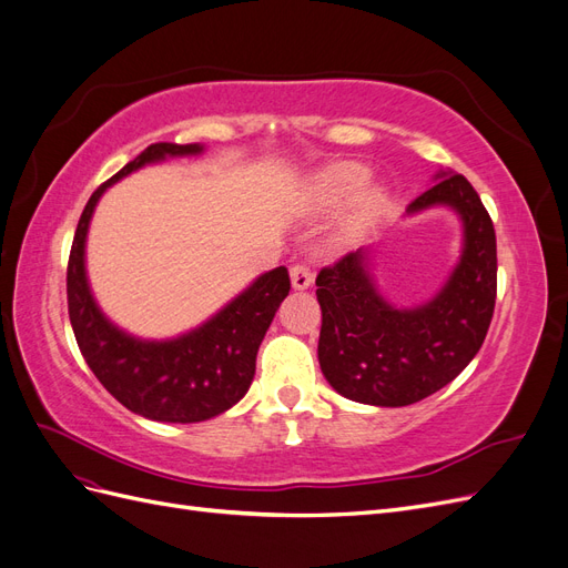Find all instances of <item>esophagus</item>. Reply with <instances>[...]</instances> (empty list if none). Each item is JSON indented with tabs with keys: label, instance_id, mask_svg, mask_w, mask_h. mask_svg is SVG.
<instances>
[{
	"label": "esophagus",
	"instance_id": "34e87169",
	"mask_svg": "<svg viewBox=\"0 0 568 568\" xmlns=\"http://www.w3.org/2000/svg\"><path fill=\"white\" fill-rule=\"evenodd\" d=\"M313 280H315V274L305 263H296L294 267H291V284H294V288H298V291L307 288L313 284Z\"/></svg>",
	"mask_w": 568,
	"mask_h": 568
}]
</instances>
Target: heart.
I'll use <instances>...</instances> for the list:
<instances>
[{
    "mask_svg": "<svg viewBox=\"0 0 568 568\" xmlns=\"http://www.w3.org/2000/svg\"><path fill=\"white\" fill-rule=\"evenodd\" d=\"M369 180V170L363 163L355 161H343L324 168L322 173L311 184V205L315 211H329L355 196L359 189H363ZM382 205V192H367L363 199L357 201L355 211L348 220V230L363 227L365 222L376 213Z\"/></svg>",
    "mask_w": 568,
    "mask_h": 568,
    "instance_id": "1",
    "label": "heart"
}]
</instances>
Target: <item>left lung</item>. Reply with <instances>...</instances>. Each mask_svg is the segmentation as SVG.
I'll return each mask as SVG.
<instances>
[{
  "mask_svg": "<svg viewBox=\"0 0 568 568\" xmlns=\"http://www.w3.org/2000/svg\"><path fill=\"white\" fill-rule=\"evenodd\" d=\"M450 205L464 222V251L450 282L415 311H395L376 294L365 251H353L317 274L322 374L341 395L365 405L403 407L450 384L484 346L497 296L493 220L464 175L438 182L407 205Z\"/></svg>",
  "mask_w": 568,
  "mask_h": 568,
  "instance_id": "1",
  "label": "left lung"
}]
</instances>
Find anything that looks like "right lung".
<instances>
[{
    "label": "right lung",
    "mask_w": 568,
    "mask_h": 568,
    "mask_svg": "<svg viewBox=\"0 0 568 568\" xmlns=\"http://www.w3.org/2000/svg\"><path fill=\"white\" fill-rule=\"evenodd\" d=\"M201 149L168 142L146 146L90 196L68 255V317L84 363L118 403L153 422H203L242 400L253 382L257 348L291 288L284 265L265 272L211 322L163 343L132 338L99 313L84 277V236L99 196L136 168Z\"/></svg>",
    "instance_id": "obj_1"
}]
</instances>
